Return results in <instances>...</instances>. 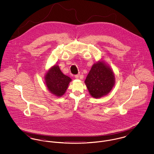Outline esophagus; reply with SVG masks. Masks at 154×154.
Segmentation results:
<instances>
[{"mask_svg":"<svg viewBox=\"0 0 154 154\" xmlns=\"http://www.w3.org/2000/svg\"><path fill=\"white\" fill-rule=\"evenodd\" d=\"M79 76H80V75H79V74L75 75V78H76V79H78V78H79Z\"/></svg>","mask_w":154,"mask_h":154,"instance_id":"34e87169","label":"esophagus"}]
</instances>
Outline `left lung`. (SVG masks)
<instances>
[{"label":"left lung","mask_w":154,"mask_h":154,"mask_svg":"<svg viewBox=\"0 0 154 154\" xmlns=\"http://www.w3.org/2000/svg\"><path fill=\"white\" fill-rule=\"evenodd\" d=\"M85 84L93 98H101L109 94L115 85L114 72L104 60L98 61L92 66Z\"/></svg>","instance_id":"8db88e82"}]
</instances>
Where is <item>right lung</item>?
Returning <instances> with one entry per match:
<instances>
[{
  "label": "right lung",
  "instance_id": "1",
  "mask_svg": "<svg viewBox=\"0 0 154 154\" xmlns=\"http://www.w3.org/2000/svg\"><path fill=\"white\" fill-rule=\"evenodd\" d=\"M44 81L49 92L57 97H60L66 92L72 79L62 72L59 66L55 65L45 73Z\"/></svg>",
  "mask_w": 154,
  "mask_h": 154
}]
</instances>
